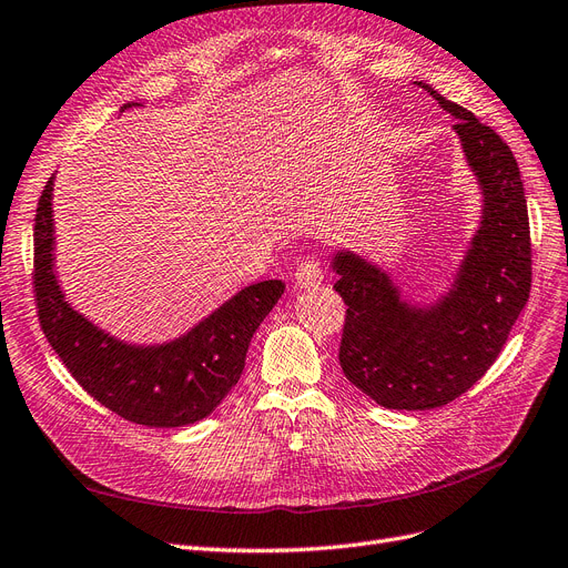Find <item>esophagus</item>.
I'll list each match as a JSON object with an SVG mask.
<instances>
[{"instance_id": "obj_1", "label": "esophagus", "mask_w": 568, "mask_h": 568, "mask_svg": "<svg viewBox=\"0 0 568 568\" xmlns=\"http://www.w3.org/2000/svg\"><path fill=\"white\" fill-rule=\"evenodd\" d=\"M324 280V270L320 265V261L307 258L303 263H298L296 267V286L298 288H316Z\"/></svg>"}]
</instances>
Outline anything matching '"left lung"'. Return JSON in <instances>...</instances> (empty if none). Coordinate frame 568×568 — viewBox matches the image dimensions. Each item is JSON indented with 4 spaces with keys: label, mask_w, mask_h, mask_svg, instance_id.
Masks as SVG:
<instances>
[{
    "label": "left lung",
    "mask_w": 568,
    "mask_h": 568,
    "mask_svg": "<svg viewBox=\"0 0 568 568\" xmlns=\"http://www.w3.org/2000/svg\"><path fill=\"white\" fill-rule=\"evenodd\" d=\"M455 116L464 161L483 207L455 277L436 301L405 298L387 270L335 248V291L347 305L339 366L345 377L392 410L447 405L478 382L531 288V237L525 186L508 144L473 113L415 81Z\"/></svg>",
    "instance_id": "8db88e82"
}]
</instances>
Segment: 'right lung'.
Here are the masks:
<instances>
[{
  "mask_svg": "<svg viewBox=\"0 0 568 568\" xmlns=\"http://www.w3.org/2000/svg\"><path fill=\"white\" fill-rule=\"evenodd\" d=\"M130 106L140 102L121 111ZM53 181L43 186L34 216V293L51 347L90 396L128 422L174 428L205 419L237 384L248 343L282 298V280L244 286L168 343H125L64 298L55 275Z\"/></svg>",
  "mask_w": 568,
  "mask_h": 568,
  "instance_id": "1",
  "label": "right lung"
}]
</instances>
